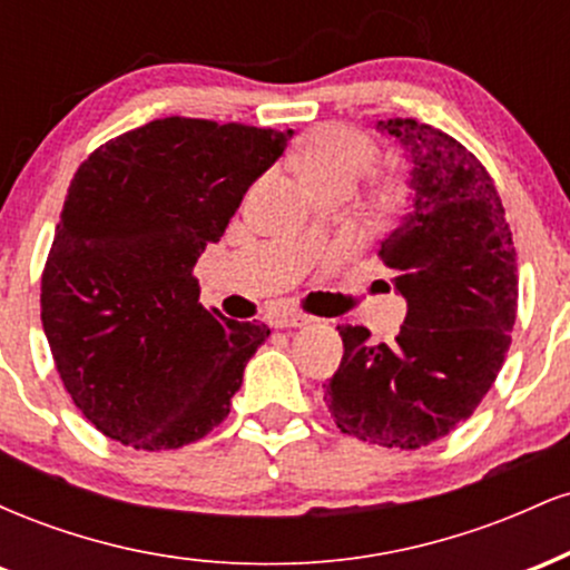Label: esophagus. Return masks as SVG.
Listing matches in <instances>:
<instances>
[{
  "label": "esophagus",
  "mask_w": 570,
  "mask_h": 570,
  "mask_svg": "<svg viewBox=\"0 0 570 570\" xmlns=\"http://www.w3.org/2000/svg\"><path fill=\"white\" fill-rule=\"evenodd\" d=\"M271 324L276 326V330H297V326H305L311 324V318L303 316V313H276V316H271Z\"/></svg>",
  "instance_id": "34e87169"
}]
</instances>
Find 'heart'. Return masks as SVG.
Listing matches in <instances>:
<instances>
[{"mask_svg": "<svg viewBox=\"0 0 570 570\" xmlns=\"http://www.w3.org/2000/svg\"><path fill=\"white\" fill-rule=\"evenodd\" d=\"M299 179L316 195H348L377 166V144L351 126H322L299 139L292 153ZM407 200V185L399 176H381L370 187L372 217L389 219Z\"/></svg>", "mask_w": 570, "mask_h": 570, "instance_id": "heart-1", "label": "heart"}]
</instances>
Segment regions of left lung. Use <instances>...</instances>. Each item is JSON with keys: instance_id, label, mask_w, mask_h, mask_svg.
<instances>
[{"instance_id": "1", "label": "left lung", "mask_w": 570, "mask_h": 570, "mask_svg": "<svg viewBox=\"0 0 570 570\" xmlns=\"http://www.w3.org/2000/svg\"><path fill=\"white\" fill-rule=\"evenodd\" d=\"M377 128L412 163V212L377 252L407 318L391 343L337 326L345 353L324 402L343 434L417 450L466 421L499 377L517 318V252L499 189L461 141L412 117Z\"/></svg>"}]
</instances>
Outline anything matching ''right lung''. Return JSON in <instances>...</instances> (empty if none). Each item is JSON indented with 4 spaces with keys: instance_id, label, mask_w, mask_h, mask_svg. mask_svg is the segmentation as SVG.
Wrapping results in <instances>:
<instances>
[{
    "instance_id": "1",
    "label": "right lung",
    "mask_w": 570,
    "mask_h": 570,
    "mask_svg": "<svg viewBox=\"0 0 570 570\" xmlns=\"http://www.w3.org/2000/svg\"><path fill=\"white\" fill-rule=\"evenodd\" d=\"M292 136L163 117L77 168L39 303L63 389L104 436L176 450L227 417L271 330L206 311L193 267Z\"/></svg>"
}]
</instances>
